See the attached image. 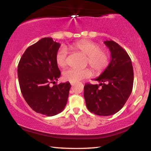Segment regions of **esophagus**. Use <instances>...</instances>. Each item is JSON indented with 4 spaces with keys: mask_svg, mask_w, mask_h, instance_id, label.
<instances>
[{
    "mask_svg": "<svg viewBox=\"0 0 151 151\" xmlns=\"http://www.w3.org/2000/svg\"><path fill=\"white\" fill-rule=\"evenodd\" d=\"M70 85H72V86H74L76 84V83H73V82H70Z\"/></svg>",
    "mask_w": 151,
    "mask_h": 151,
    "instance_id": "esophagus-1",
    "label": "esophagus"
}]
</instances>
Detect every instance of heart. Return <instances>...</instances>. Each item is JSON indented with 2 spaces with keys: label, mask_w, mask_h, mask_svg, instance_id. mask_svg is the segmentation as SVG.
Segmentation results:
<instances>
[{
  "label": "heart",
  "mask_w": 151,
  "mask_h": 151,
  "mask_svg": "<svg viewBox=\"0 0 151 151\" xmlns=\"http://www.w3.org/2000/svg\"><path fill=\"white\" fill-rule=\"evenodd\" d=\"M71 48L80 51L87 56L86 64L90 65L96 74H101L108 67L110 63V55L106 50L101 49L97 43L88 40H83L74 43ZM55 61L58 66L65 68L68 63V51L65 48H60L55 55ZM93 75L88 68H70L64 70L63 78L69 82L76 83L84 78H88Z\"/></svg>",
  "instance_id": "heart-1"
}]
</instances>
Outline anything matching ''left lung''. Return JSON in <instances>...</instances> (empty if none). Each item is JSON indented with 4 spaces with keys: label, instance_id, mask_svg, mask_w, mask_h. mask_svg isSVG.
<instances>
[{
    "label": "left lung",
    "instance_id": "8db88e82",
    "mask_svg": "<svg viewBox=\"0 0 151 151\" xmlns=\"http://www.w3.org/2000/svg\"><path fill=\"white\" fill-rule=\"evenodd\" d=\"M104 43L111 52V63L94 79L99 85L85 84L84 97L89 111L99 116H110L119 112L131 95L134 73L131 58L121 46L112 40Z\"/></svg>",
    "mask_w": 151,
    "mask_h": 151
}]
</instances>
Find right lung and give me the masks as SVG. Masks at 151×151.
<instances>
[{"instance_id": "1", "label": "right lung", "mask_w": 151, "mask_h": 151, "mask_svg": "<svg viewBox=\"0 0 151 151\" xmlns=\"http://www.w3.org/2000/svg\"><path fill=\"white\" fill-rule=\"evenodd\" d=\"M60 45L52 38H42L27 48L18 65L20 91L33 111L48 116L62 112L67 103L70 84L55 83L60 71L55 55Z\"/></svg>"}]
</instances>
